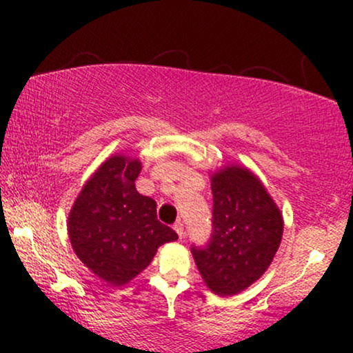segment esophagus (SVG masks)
Here are the masks:
<instances>
[{
  "instance_id": "34e87169",
  "label": "esophagus",
  "mask_w": 353,
  "mask_h": 353,
  "mask_svg": "<svg viewBox=\"0 0 353 353\" xmlns=\"http://www.w3.org/2000/svg\"><path fill=\"white\" fill-rule=\"evenodd\" d=\"M173 230L176 231V234H178V238L180 239H183V236H185V233H183V223L181 221H176L175 225H173Z\"/></svg>"
}]
</instances>
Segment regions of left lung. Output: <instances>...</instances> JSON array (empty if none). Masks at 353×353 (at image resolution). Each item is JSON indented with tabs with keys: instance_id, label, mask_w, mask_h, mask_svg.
<instances>
[{
	"instance_id": "8db88e82",
	"label": "left lung",
	"mask_w": 353,
	"mask_h": 353,
	"mask_svg": "<svg viewBox=\"0 0 353 353\" xmlns=\"http://www.w3.org/2000/svg\"><path fill=\"white\" fill-rule=\"evenodd\" d=\"M214 209L205 248L192 245L202 279L219 296H234L257 281L273 262L283 236V215L262 181L239 165L210 176Z\"/></svg>"
}]
</instances>
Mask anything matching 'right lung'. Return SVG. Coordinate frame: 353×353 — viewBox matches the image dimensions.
Returning a JSON list of instances; mask_svg holds the SVG:
<instances>
[{
	"label": "right lung",
	"mask_w": 353,
	"mask_h": 353,
	"mask_svg": "<svg viewBox=\"0 0 353 353\" xmlns=\"http://www.w3.org/2000/svg\"><path fill=\"white\" fill-rule=\"evenodd\" d=\"M141 162L109 157L86 181L69 214V238L77 257L112 286H122L152 262L159 245L176 241L157 220L156 201L134 186Z\"/></svg>",
	"instance_id": "add662e5"
}]
</instances>
